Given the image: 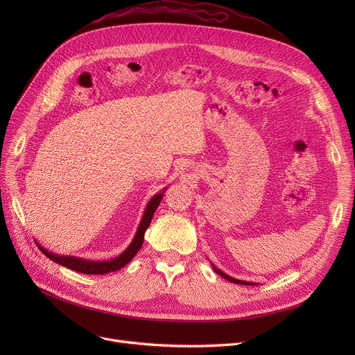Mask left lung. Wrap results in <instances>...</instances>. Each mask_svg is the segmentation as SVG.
I'll use <instances>...</instances> for the list:
<instances>
[{"label": "left lung", "mask_w": 355, "mask_h": 355, "mask_svg": "<svg viewBox=\"0 0 355 355\" xmlns=\"http://www.w3.org/2000/svg\"><path fill=\"white\" fill-rule=\"evenodd\" d=\"M211 266H213V269H214V272H216L217 275H220L221 277L227 279L229 282H233V284H237V285H257V284H254V282H248V281H240V279H234V277L229 276L227 273H225V272H221L220 269H217V268H216L213 263H211Z\"/></svg>", "instance_id": "left-lung-1"}]
</instances>
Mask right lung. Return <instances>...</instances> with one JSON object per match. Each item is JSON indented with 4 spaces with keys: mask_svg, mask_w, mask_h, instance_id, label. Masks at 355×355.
Listing matches in <instances>:
<instances>
[{
    "mask_svg": "<svg viewBox=\"0 0 355 355\" xmlns=\"http://www.w3.org/2000/svg\"><path fill=\"white\" fill-rule=\"evenodd\" d=\"M165 193V189L161 190L158 194H155L151 200L148 201L145 211L142 214L141 223L138 226V230L135 233V237L130 241V245L116 257L110 259V260H89V259H83V257H76V256H63V254H55L53 252H49L47 249H44L39 241H35V245L39 246V249L50 259L53 262L59 263L64 268H69L71 270H76L85 275H105L109 272H115L122 269L125 265H128L130 260L134 259V256L139 252L142 243H144V234L146 232V229L151 225V220L154 217V213L157 210V207L159 206V202L162 200V196Z\"/></svg>",
    "mask_w": 355,
    "mask_h": 355,
    "instance_id": "add662e5",
    "label": "right lung"
}]
</instances>
